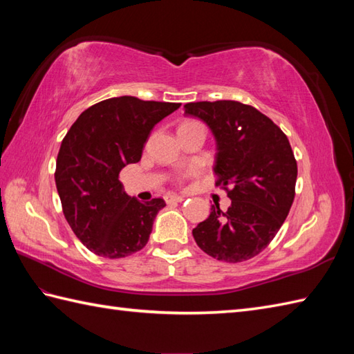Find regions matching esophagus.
Segmentation results:
<instances>
[{
    "instance_id": "obj_1",
    "label": "esophagus",
    "mask_w": 354,
    "mask_h": 354,
    "mask_svg": "<svg viewBox=\"0 0 354 354\" xmlns=\"http://www.w3.org/2000/svg\"><path fill=\"white\" fill-rule=\"evenodd\" d=\"M185 199V196H178V194H167V196H165V201L169 202H183Z\"/></svg>"
}]
</instances>
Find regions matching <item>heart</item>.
<instances>
[{
  "label": "heart",
  "mask_w": 354,
  "mask_h": 354,
  "mask_svg": "<svg viewBox=\"0 0 354 354\" xmlns=\"http://www.w3.org/2000/svg\"><path fill=\"white\" fill-rule=\"evenodd\" d=\"M193 123H196V122H187V123H184L183 126H185V124H193Z\"/></svg>",
  "instance_id": "b5f03b06"
}]
</instances>
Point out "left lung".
Here are the masks:
<instances>
[{"label": "left lung", "instance_id": "obj_1", "mask_svg": "<svg viewBox=\"0 0 354 354\" xmlns=\"http://www.w3.org/2000/svg\"><path fill=\"white\" fill-rule=\"evenodd\" d=\"M184 115L212 131L216 185L231 187L227 212L213 205L193 237L213 259L250 260L275 237L295 198L298 170L289 140L265 114L234 100L187 103Z\"/></svg>", "mask_w": 354, "mask_h": 354}]
</instances>
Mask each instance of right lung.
<instances>
[{
    "label": "right lung",
    "mask_w": 354,
    "mask_h": 354,
    "mask_svg": "<svg viewBox=\"0 0 354 354\" xmlns=\"http://www.w3.org/2000/svg\"><path fill=\"white\" fill-rule=\"evenodd\" d=\"M179 106L112 97L82 112L66 132L56 161V187L66 222L91 252L122 259L146 246L165 202L129 196L118 175L141 160L150 131Z\"/></svg>",
    "instance_id": "obj_1"
}]
</instances>
